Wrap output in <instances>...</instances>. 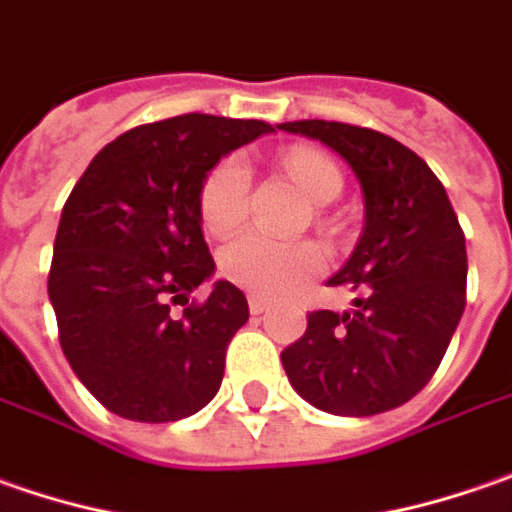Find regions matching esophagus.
<instances>
[{"label":"esophagus","instance_id":"34e87169","mask_svg":"<svg viewBox=\"0 0 512 512\" xmlns=\"http://www.w3.org/2000/svg\"><path fill=\"white\" fill-rule=\"evenodd\" d=\"M269 309V300L260 298V295H249V312L252 315H263Z\"/></svg>","mask_w":512,"mask_h":512}]
</instances>
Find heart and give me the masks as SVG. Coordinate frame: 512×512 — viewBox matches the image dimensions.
<instances>
[{
	"label": "heart",
	"mask_w": 512,
	"mask_h": 512,
	"mask_svg": "<svg viewBox=\"0 0 512 512\" xmlns=\"http://www.w3.org/2000/svg\"><path fill=\"white\" fill-rule=\"evenodd\" d=\"M280 168L298 183V189L315 203L326 206L344 189V171L341 166L318 148L295 145L283 151ZM249 186L252 171L243 157L229 154L220 163L209 168V174L200 183L197 209L200 220L212 234L234 232L249 212ZM326 263V255L318 243L300 240H275L260 232L240 234L220 252V272L237 286L255 292V295H286L298 283L315 278Z\"/></svg>",
	"instance_id": "1"
}]
</instances>
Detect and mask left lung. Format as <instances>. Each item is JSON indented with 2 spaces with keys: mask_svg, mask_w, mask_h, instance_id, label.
Listing matches in <instances>:
<instances>
[{
  "mask_svg": "<svg viewBox=\"0 0 512 512\" xmlns=\"http://www.w3.org/2000/svg\"><path fill=\"white\" fill-rule=\"evenodd\" d=\"M283 131L344 157L364 191V232L329 286L355 309H318L280 352L303 401L332 415H378L430 384L467 303V249L450 197L407 145L361 125L298 120Z\"/></svg>",
  "mask_w": 512,
  "mask_h": 512,
  "instance_id": "left-lung-1",
  "label": "left lung"
}]
</instances>
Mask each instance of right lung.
I'll list each match as a JSON object with an SVG mask.
<instances>
[{
	"label": "right lung",
	"instance_id": "obj_1",
	"mask_svg": "<svg viewBox=\"0 0 512 512\" xmlns=\"http://www.w3.org/2000/svg\"><path fill=\"white\" fill-rule=\"evenodd\" d=\"M260 120L183 114L108 143L65 200L48 298L71 369L105 410L166 424L220 389L226 346L249 321L246 295L217 280L180 319L170 303L214 275L197 209L220 157L260 134Z\"/></svg>",
	"mask_w": 512,
	"mask_h": 512
}]
</instances>
